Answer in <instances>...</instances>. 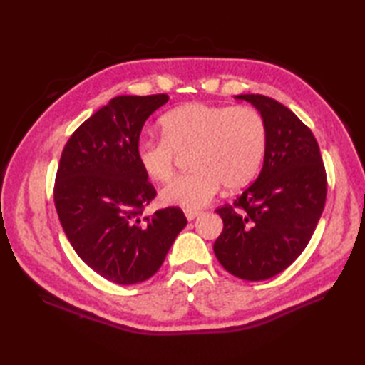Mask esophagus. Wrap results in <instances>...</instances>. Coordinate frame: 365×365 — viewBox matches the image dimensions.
<instances>
[{"instance_id":"esophagus-1","label":"esophagus","mask_w":365,"mask_h":365,"mask_svg":"<svg viewBox=\"0 0 365 365\" xmlns=\"http://www.w3.org/2000/svg\"><path fill=\"white\" fill-rule=\"evenodd\" d=\"M200 213H202L200 210H185V216H187L188 221L196 220Z\"/></svg>"}]
</instances>
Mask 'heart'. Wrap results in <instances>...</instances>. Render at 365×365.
Returning <instances> with one entry per match:
<instances>
[{
    "label": "heart",
    "instance_id": "1",
    "mask_svg": "<svg viewBox=\"0 0 365 365\" xmlns=\"http://www.w3.org/2000/svg\"><path fill=\"white\" fill-rule=\"evenodd\" d=\"M160 139H141L136 161L153 182L174 173L175 152H187L190 173L175 177L160 192L166 205L200 208L221 183L227 190L246 187L257 175L267 150V125L246 106L185 103L160 119Z\"/></svg>",
    "mask_w": 365,
    "mask_h": 365
}]
</instances>
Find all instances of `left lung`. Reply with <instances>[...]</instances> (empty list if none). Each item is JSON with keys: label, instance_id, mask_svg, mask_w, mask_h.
Wrapping results in <instances>:
<instances>
[{"label": "left lung", "instance_id": "1", "mask_svg": "<svg viewBox=\"0 0 365 365\" xmlns=\"http://www.w3.org/2000/svg\"><path fill=\"white\" fill-rule=\"evenodd\" d=\"M246 100L265 120L263 168L234 205L216 210L224 227L213 251L224 269L245 281H265L304 251L327 200V170L317 139L289 108L260 94Z\"/></svg>", "mask_w": 365, "mask_h": 365}]
</instances>
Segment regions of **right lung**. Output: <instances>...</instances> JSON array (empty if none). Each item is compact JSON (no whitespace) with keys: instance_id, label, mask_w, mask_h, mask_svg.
<instances>
[{"instance_id":"1","label":"right lung","mask_w":365,"mask_h":365,"mask_svg":"<svg viewBox=\"0 0 365 365\" xmlns=\"http://www.w3.org/2000/svg\"><path fill=\"white\" fill-rule=\"evenodd\" d=\"M166 94L119 96L68 138L54 182V207L75 252L120 285L143 282L187 226L178 207L143 216L157 196L136 161L139 135Z\"/></svg>"}]
</instances>
